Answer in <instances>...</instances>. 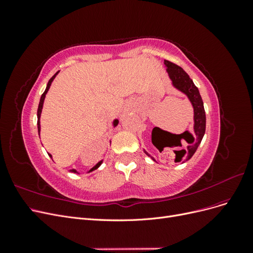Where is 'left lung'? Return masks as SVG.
<instances>
[{"mask_svg":"<svg viewBox=\"0 0 253 253\" xmlns=\"http://www.w3.org/2000/svg\"><path fill=\"white\" fill-rule=\"evenodd\" d=\"M165 64L167 66V72L170 76V79L173 82V85L188 96V98L190 99V101L194 108V134H191L188 131H186L189 133V139H185V138L183 139L189 143V145L187 147V149H183L185 156L175 159L176 163H180V162L185 163L194 155V153L196 152L198 145H200L203 137L205 135L206 113H205L204 103L200 94V90H198V88L195 86V84L193 83L192 79L189 77V75L183 71L180 66L171 62V61L165 60ZM154 129H153V131H154ZM183 134H180L178 136L180 137ZM145 154L150 156L147 152H145ZM150 157L153 160H155L152 156Z\"/></svg>","mask_w":253,"mask_h":253,"instance_id":"8db88e82","label":"left lung"}]
</instances>
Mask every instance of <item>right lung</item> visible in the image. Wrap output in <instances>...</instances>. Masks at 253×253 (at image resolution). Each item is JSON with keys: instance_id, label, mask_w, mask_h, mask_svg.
Returning a JSON list of instances; mask_svg holds the SVG:
<instances>
[{"instance_id": "obj_1", "label": "right lung", "mask_w": 253, "mask_h": 253, "mask_svg": "<svg viewBox=\"0 0 253 253\" xmlns=\"http://www.w3.org/2000/svg\"><path fill=\"white\" fill-rule=\"evenodd\" d=\"M59 72H57L55 75L52 76V77L49 79V81H48V83H47V86H46V88H45V90H44V93L42 94V96H41V99H40V102H39V108H38V113H37V115H38V132H39V134H40V116H41V112H42V108H43V102H44V98H45V95H46V93L48 91V89H49V87H50V84H51V82H52V80L55 79V77L57 76V74H58ZM118 125V120H115L114 121V126H116ZM50 157H51V155L50 154H48ZM101 165V162L100 163H98L93 169H90V171L89 172H91V171H94V170H96L97 168ZM73 172H76L75 170H73Z\"/></svg>"}]
</instances>
